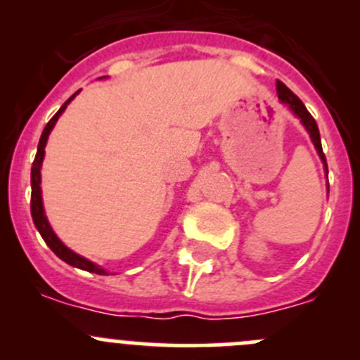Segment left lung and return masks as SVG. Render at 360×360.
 I'll list each match as a JSON object with an SVG mask.
<instances>
[{"mask_svg":"<svg viewBox=\"0 0 360 360\" xmlns=\"http://www.w3.org/2000/svg\"><path fill=\"white\" fill-rule=\"evenodd\" d=\"M277 94H278V101H281L282 104H285V106L291 110V112L294 116H296L297 120L301 122V125L304 127V130L308 132V136H310L311 143H314L315 150H317L319 157H321L322 163H324V170L326 174H328V163H326V157H324V151H322V144H321V134H319V127L317 123H315L314 116L308 112L307 108H304V104L301 103L300 99H297L296 96L291 92V90L288 89V86L284 85L282 82H278L277 79ZM329 186V184H328Z\"/></svg>","mask_w":360,"mask_h":360,"instance_id":"obj_1","label":"left lung"}]
</instances>
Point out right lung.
I'll return each instance as SVG.
<instances>
[{
	"instance_id": "right-lung-1",
	"label": "right lung",
	"mask_w": 360,
	"mask_h": 360,
	"mask_svg": "<svg viewBox=\"0 0 360 360\" xmlns=\"http://www.w3.org/2000/svg\"><path fill=\"white\" fill-rule=\"evenodd\" d=\"M101 78H106V76H101ZM78 94H79V90L76 94H72V96L69 97L66 103H64L63 106H60V110L52 116V120H50L49 123H46V127H45V129H43L41 137H39L38 151H36L34 162H32V167H31V216H32V223H34L36 230L39 231V235H41V237H43L45 244L53 250V254H56L57 257H60V259H63V261H66V263L71 264V266L79 268V270H85V271H90V274H97V275H108V271L104 270L103 266H99V264H96V263H94V261L86 259V257H83V256H79V254H76L75 250L69 249L68 245L64 244V242L60 240L59 237H57L56 231H53L52 226H50L49 219H46L45 207H43V197H41V165H43V158H45L46 141H49L50 132H52V129H53V127H56V123H57V120H59V116L63 115L64 111H66L68 104L71 103V101L75 99V97L78 96Z\"/></svg>"
}]
</instances>
